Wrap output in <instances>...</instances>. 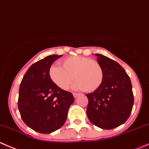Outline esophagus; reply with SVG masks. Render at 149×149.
Masks as SVG:
<instances>
[{"label": "esophagus", "instance_id": "34e87169", "mask_svg": "<svg viewBox=\"0 0 149 149\" xmlns=\"http://www.w3.org/2000/svg\"><path fill=\"white\" fill-rule=\"evenodd\" d=\"M79 93H73V96H74V98H76L77 97L79 96Z\"/></svg>", "mask_w": 149, "mask_h": 149}]
</instances>
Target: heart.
I'll return each mask as SVG.
<instances>
[{
    "label": "heart",
    "instance_id": "heart-1",
    "mask_svg": "<svg viewBox=\"0 0 149 149\" xmlns=\"http://www.w3.org/2000/svg\"><path fill=\"white\" fill-rule=\"evenodd\" d=\"M61 65H54L48 70L50 79L56 86L67 91L72 82L75 90L93 92L98 89L104 79L102 67L98 61L88 57L72 56L61 61Z\"/></svg>",
    "mask_w": 149,
    "mask_h": 149
}]
</instances>
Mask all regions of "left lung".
Wrapping results in <instances>:
<instances>
[{
  "label": "left lung",
  "instance_id": "left-lung-1",
  "mask_svg": "<svg viewBox=\"0 0 149 149\" xmlns=\"http://www.w3.org/2000/svg\"><path fill=\"white\" fill-rule=\"evenodd\" d=\"M104 79L99 88L87 94V116L93 125L110 130L124 124L133 107L130 79L120 64L101 54H95Z\"/></svg>",
  "mask_w": 149,
  "mask_h": 149
}]
</instances>
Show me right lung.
I'll use <instances>...</instances> for the list:
<instances>
[{"mask_svg": "<svg viewBox=\"0 0 149 149\" xmlns=\"http://www.w3.org/2000/svg\"><path fill=\"white\" fill-rule=\"evenodd\" d=\"M62 55H51L37 61L27 70L20 84L18 108L29 127L48 134L59 129L67 120L72 94L55 85L50 79L51 64Z\"/></svg>", "mask_w": 149, "mask_h": 149, "instance_id": "1", "label": "right lung"}]
</instances>
